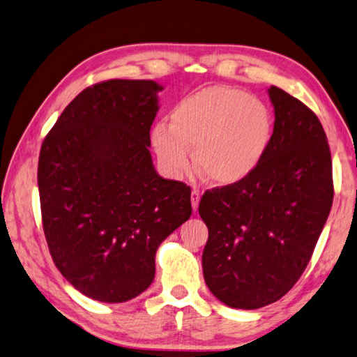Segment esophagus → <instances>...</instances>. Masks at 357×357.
I'll return each instance as SVG.
<instances>
[{
  "label": "esophagus",
  "instance_id": "obj_1",
  "mask_svg": "<svg viewBox=\"0 0 357 357\" xmlns=\"http://www.w3.org/2000/svg\"><path fill=\"white\" fill-rule=\"evenodd\" d=\"M190 199H192L193 211H197L198 209V204H199V199H201V192L197 190V189H193L192 193H190Z\"/></svg>",
  "mask_w": 357,
  "mask_h": 357
}]
</instances>
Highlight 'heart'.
Masks as SVG:
<instances>
[{
  "instance_id": "1",
  "label": "heart",
  "mask_w": 357,
  "mask_h": 357,
  "mask_svg": "<svg viewBox=\"0 0 357 357\" xmlns=\"http://www.w3.org/2000/svg\"><path fill=\"white\" fill-rule=\"evenodd\" d=\"M273 114L261 98L241 89L212 86L181 100L170 128H153V146L173 176L190 168L215 185H234L255 173L273 140Z\"/></svg>"
}]
</instances>
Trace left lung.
Here are the masks:
<instances>
[{
	"instance_id": "left-lung-1",
	"label": "left lung",
	"mask_w": 357,
	"mask_h": 357,
	"mask_svg": "<svg viewBox=\"0 0 357 357\" xmlns=\"http://www.w3.org/2000/svg\"><path fill=\"white\" fill-rule=\"evenodd\" d=\"M273 140L248 179L207 190L198 212L209 229L207 287L226 306L259 309L300 280L333 206V162L317 115L271 86Z\"/></svg>"
}]
</instances>
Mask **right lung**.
I'll list each match as a JSON object with an SVG mask.
<instances>
[{"label": "right lung", "instance_id": "add662e5", "mask_svg": "<svg viewBox=\"0 0 357 357\" xmlns=\"http://www.w3.org/2000/svg\"><path fill=\"white\" fill-rule=\"evenodd\" d=\"M162 89L145 79L87 87L42 144L37 181L51 257L96 301L125 303L150 287L159 245L192 215L190 187L153 165Z\"/></svg>", "mask_w": 357, "mask_h": 357}]
</instances>
